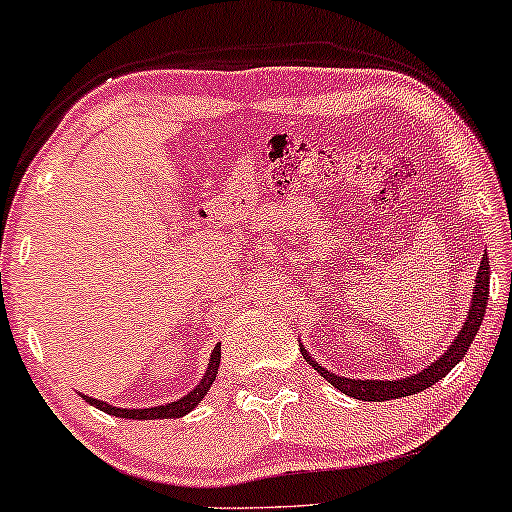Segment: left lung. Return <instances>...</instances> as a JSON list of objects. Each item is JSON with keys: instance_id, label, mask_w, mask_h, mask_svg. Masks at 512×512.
<instances>
[{"instance_id": "left-lung-1", "label": "left lung", "mask_w": 512, "mask_h": 512, "mask_svg": "<svg viewBox=\"0 0 512 512\" xmlns=\"http://www.w3.org/2000/svg\"><path fill=\"white\" fill-rule=\"evenodd\" d=\"M487 303H489V258L485 251L480 261L478 277H475V284H473L471 307H468L466 321L464 326H461V331L457 333V338L452 340V345L447 347L436 361L429 363V366L422 370H417V373L401 377V380H359V377L335 375L328 368L321 366L319 361L312 359V354L307 352L303 342H300V352H303L305 359L312 363V368L317 370L326 382H331L333 387L342 391L345 396L359 398V401H391V398L412 396V394H419V391L429 389L431 384H436L438 380H443V377L450 373L461 359H464V354L468 352V347H471L473 338L480 331Z\"/></svg>"}]
</instances>
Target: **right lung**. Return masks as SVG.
I'll list each match as a JSON object with an SVG mask.
<instances>
[{"mask_svg":"<svg viewBox=\"0 0 512 512\" xmlns=\"http://www.w3.org/2000/svg\"><path fill=\"white\" fill-rule=\"evenodd\" d=\"M219 363H221V342L212 349V356H209L205 375H202V380L198 384H195L193 391H188L186 396L177 398V401L153 405V408H116V405H109L107 401H97V398H93V396L81 394V398L86 403L93 405V408L107 412V415L123 417V419H177V417L188 415L193 408H198V403L207 396L209 387H212L216 375H219Z\"/></svg>","mask_w":512,"mask_h":512,"instance_id":"add662e5","label":"right lung"}]
</instances>
